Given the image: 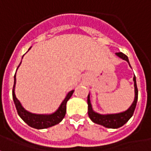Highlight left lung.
Listing matches in <instances>:
<instances>
[{
    "label": "left lung",
    "instance_id": "obj_1",
    "mask_svg": "<svg viewBox=\"0 0 151 151\" xmlns=\"http://www.w3.org/2000/svg\"><path fill=\"white\" fill-rule=\"evenodd\" d=\"M116 55L119 56L121 59L126 60L129 63V65L131 67L128 59V56L124 55L122 52H116ZM133 82H134V91H135V97L133 100V104L130 106L129 108L125 111L120 112L116 114H108V115H101L97 112H95L92 108L91 104V99H90V95L87 96V104H88V116L90 119L95 124H101L103 126L106 128H110V129H117L120 127L123 126L124 124L126 123L128 120H129L133 115L135 108H136L137 102V95H138V91L136 83V77H133Z\"/></svg>",
    "mask_w": 151,
    "mask_h": 151
}]
</instances>
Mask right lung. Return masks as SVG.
I'll return each instance as SVG.
<instances>
[{"label":"right lung","mask_w":151,"mask_h":151,"mask_svg":"<svg viewBox=\"0 0 151 151\" xmlns=\"http://www.w3.org/2000/svg\"><path fill=\"white\" fill-rule=\"evenodd\" d=\"M21 62L19 64V65H21ZM19 65L18 66V68L19 67ZM15 84H16V74L14 75V87H13V99L18 114L19 115V116L23 120L25 123L27 124L29 126L37 129H46V128L52 127L55 124H59L63 120V118L65 116L67 101L70 99L74 91L73 90L67 94L65 99L61 103V104L60 105L59 108L54 113L49 114V115H40V114L31 113V112H29L27 110H25L24 108L22 106L21 103L19 102L18 99L16 98V95H15L14 93Z\"/></svg>","instance_id":"obj_1"}]
</instances>
